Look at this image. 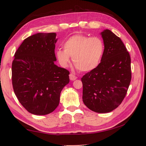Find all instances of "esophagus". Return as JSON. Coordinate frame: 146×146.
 Here are the masks:
<instances>
[{
  "label": "esophagus",
  "mask_w": 146,
  "mask_h": 146,
  "mask_svg": "<svg viewBox=\"0 0 146 146\" xmlns=\"http://www.w3.org/2000/svg\"><path fill=\"white\" fill-rule=\"evenodd\" d=\"M76 76H75V75H74L73 74H72V73H70V80H75L76 79Z\"/></svg>",
  "instance_id": "34e87169"
}]
</instances>
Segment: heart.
<instances>
[{
	"mask_svg": "<svg viewBox=\"0 0 146 146\" xmlns=\"http://www.w3.org/2000/svg\"><path fill=\"white\" fill-rule=\"evenodd\" d=\"M64 50L58 49L56 56L61 66L66 68L72 57L75 67L82 72L95 69L100 64L104 51V44L98 37L78 34L69 38L64 44Z\"/></svg>",
	"mask_w": 146,
	"mask_h": 146,
	"instance_id": "heart-1",
	"label": "heart"
}]
</instances>
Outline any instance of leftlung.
<instances>
[{
	"mask_svg": "<svg viewBox=\"0 0 146 146\" xmlns=\"http://www.w3.org/2000/svg\"><path fill=\"white\" fill-rule=\"evenodd\" d=\"M104 51L100 63L82 76L83 102L94 112L117 108L125 97L131 80V58L121 39L110 29L100 33Z\"/></svg>",
	"mask_w": 146,
	"mask_h": 146,
	"instance_id": "obj_1",
	"label": "left lung"
}]
</instances>
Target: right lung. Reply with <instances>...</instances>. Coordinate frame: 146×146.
I'll return each instance as SVG.
<instances>
[{
  "label": "right lung",
  "mask_w": 146,
  "mask_h": 146,
  "mask_svg": "<svg viewBox=\"0 0 146 146\" xmlns=\"http://www.w3.org/2000/svg\"><path fill=\"white\" fill-rule=\"evenodd\" d=\"M55 33H38L23 41L12 62V84L20 103L31 114L53 112L70 72L55 64Z\"/></svg>",
  "instance_id": "right-lung-1"
}]
</instances>
